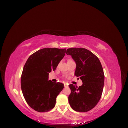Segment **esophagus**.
<instances>
[{
	"label": "esophagus",
	"instance_id": "34e87169",
	"mask_svg": "<svg viewBox=\"0 0 128 128\" xmlns=\"http://www.w3.org/2000/svg\"><path fill=\"white\" fill-rule=\"evenodd\" d=\"M64 88H68V86L66 83H64Z\"/></svg>",
	"mask_w": 128,
	"mask_h": 128
}]
</instances>
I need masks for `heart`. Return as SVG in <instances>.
I'll return each mask as SVG.
<instances>
[{
	"label": "heart",
	"instance_id": "obj_1",
	"mask_svg": "<svg viewBox=\"0 0 128 128\" xmlns=\"http://www.w3.org/2000/svg\"><path fill=\"white\" fill-rule=\"evenodd\" d=\"M69 60H70V59H69Z\"/></svg>",
	"mask_w": 128,
	"mask_h": 128
}]
</instances>
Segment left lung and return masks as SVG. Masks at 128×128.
<instances>
[{"label":"left lung","instance_id":"obj_1","mask_svg":"<svg viewBox=\"0 0 128 128\" xmlns=\"http://www.w3.org/2000/svg\"><path fill=\"white\" fill-rule=\"evenodd\" d=\"M66 54L75 61V75L83 82L78 88L69 85V104L75 111L88 112L96 106L102 95L104 75L102 64L98 58L86 48H69Z\"/></svg>","mask_w":128,"mask_h":128}]
</instances>
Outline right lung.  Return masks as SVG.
Wrapping results in <instances>:
<instances>
[{"label": "right lung", "mask_w": 128, "mask_h": 128, "mask_svg": "<svg viewBox=\"0 0 128 128\" xmlns=\"http://www.w3.org/2000/svg\"><path fill=\"white\" fill-rule=\"evenodd\" d=\"M66 51V48H42L26 60L21 75V87L26 102L34 110L46 112L54 107L57 96L64 85L48 80V73L56 70Z\"/></svg>", "instance_id": "obj_1"}]
</instances>
